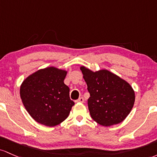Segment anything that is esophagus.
I'll use <instances>...</instances> for the list:
<instances>
[{
  "instance_id": "34e87169",
  "label": "esophagus",
  "mask_w": 157,
  "mask_h": 157,
  "mask_svg": "<svg viewBox=\"0 0 157 157\" xmlns=\"http://www.w3.org/2000/svg\"><path fill=\"white\" fill-rule=\"evenodd\" d=\"M84 98H82V97H80L78 98V99H77L76 101H75V102H81V103H83L84 102Z\"/></svg>"
}]
</instances>
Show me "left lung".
Masks as SVG:
<instances>
[{"label": "left lung", "instance_id": "8db88e82", "mask_svg": "<svg viewBox=\"0 0 157 157\" xmlns=\"http://www.w3.org/2000/svg\"><path fill=\"white\" fill-rule=\"evenodd\" d=\"M80 69L90 95L87 104L93 120L103 126L124 121L135 101L130 84L107 70L93 72L84 66Z\"/></svg>", "mask_w": 157, "mask_h": 157}]
</instances>
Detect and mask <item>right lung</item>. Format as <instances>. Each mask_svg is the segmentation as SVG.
I'll list each match as a JSON object with an SVG mask.
<instances>
[{"mask_svg":"<svg viewBox=\"0 0 157 157\" xmlns=\"http://www.w3.org/2000/svg\"><path fill=\"white\" fill-rule=\"evenodd\" d=\"M67 73L50 67L31 74L22 82L23 105L37 122L53 127L68 117L75 103L70 98V88L64 83Z\"/></svg>","mask_w":157,"mask_h":157,"instance_id":"right-lung-1","label":"right lung"}]
</instances>
